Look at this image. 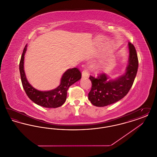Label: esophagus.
I'll list each match as a JSON object with an SVG mask.
<instances>
[{
  "label": "esophagus",
  "instance_id": "1",
  "mask_svg": "<svg viewBox=\"0 0 157 157\" xmlns=\"http://www.w3.org/2000/svg\"><path fill=\"white\" fill-rule=\"evenodd\" d=\"M89 76V73L87 70H84L82 72V78H87Z\"/></svg>",
  "mask_w": 157,
  "mask_h": 157
}]
</instances>
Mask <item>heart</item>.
I'll use <instances>...</instances> for the list:
<instances>
[{
    "label": "heart",
    "instance_id": "1",
    "mask_svg": "<svg viewBox=\"0 0 157 157\" xmlns=\"http://www.w3.org/2000/svg\"><path fill=\"white\" fill-rule=\"evenodd\" d=\"M102 69V67L101 66V65H97V67H96V70L98 71H101Z\"/></svg>",
    "mask_w": 157,
    "mask_h": 157
}]
</instances>
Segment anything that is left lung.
I'll return each mask as SVG.
<instances>
[{
  "instance_id": "8db88e82",
  "label": "left lung",
  "mask_w": 157,
  "mask_h": 157,
  "mask_svg": "<svg viewBox=\"0 0 157 157\" xmlns=\"http://www.w3.org/2000/svg\"><path fill=\"white\" fill-rule=\"evenodd\" d=\"M129 58L125 72L115 79L106 74L97 78L90 76L92 88L88 94L91 104L96 106H105L118 102L124 97L132 87L138 71V59L134 46L128 42Z\"/></svg>"
}]
</instances>
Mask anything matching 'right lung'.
Segmentation results:
<instances>
[{
	"label": "right lung",
	"mask_w": 157,
	"mask_h": 157,
	"mask_svg": "<svg viewBox=\"0 0 157 157\" xmlns=\"http://www.w3.org/2000/svg\"><path fill=\"white\" fill-rule=\"evenodd\" d=\"M25 46L19 63V71L23 89L26 95L36 104L45 108H55L62 106L67 99V90L70 86L81 78V73L78 69H68L62 76L59 85L50 90H39L33 87L28 82L24 71V58L26 52Z\"/></svg>",
	"instance_id": "add662e5"
}]
</instances>
